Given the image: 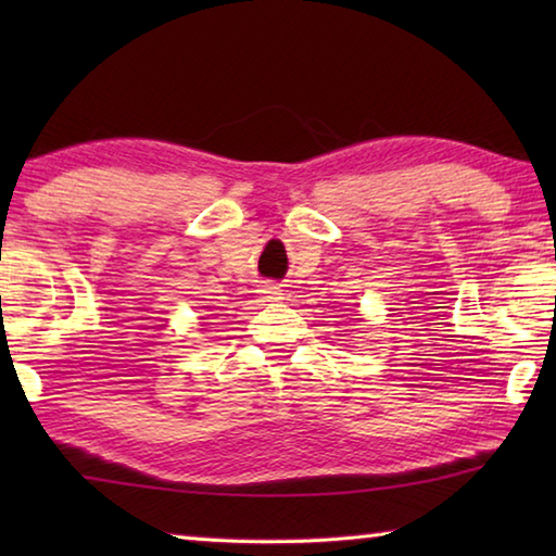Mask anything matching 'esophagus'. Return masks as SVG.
Listing matches in <instances>:
<instances>
[{"instance_id":"1","label":"esophagus","mask_w":556,"mask_h":556,"mask_svg":"<svg viewBox=\"0 0 556 556\" xmlns=\"http://www.w3.org/2000/svg\"><path fill=\"white\" fill-rule=\"evenodd\" d=\"M260 294H265L267 299H279L277 294H279V287H275V285H262L260 287Z\"/></svg>"}]
</instances>
